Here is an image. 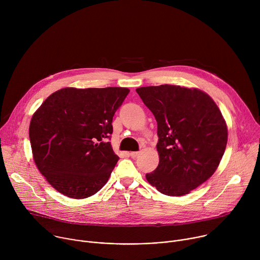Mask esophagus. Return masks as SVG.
<instances>
[{
	"instance_id": "34e87169",
	"label": "esophagus",
	"mask_w": 260,
	"mask_h": 260,
	"mask_svg": "<svg viewBox=\"0 0 260 260\" xmlns=\"http://www.w3.org/2000/svg\"><path fill=\"white\" fill-rule=\"evenodd\" d=\"M139 153H140L139 151H132V152L129 153V156L133 157V158H135V157H137V156L139 155Z\"/></svg>"
}]
</instances>
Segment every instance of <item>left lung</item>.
<instances>
[{
	"label": "left lung",
	"instance_id": "left-lung-1",
	"mask_svg": "<svg viewBox=\"0 0 260 260\" xmlns=\"http://www.w3.org/2000/svg\"><path fill=\"white\" fill-rule=\"evenodd\" d=\"M157 122L159 164L146 179L170 197L189 193L218 168L228 143L219 108L204 91L164 84L136 89Z\"/></svg>",
	"mask_w": 260,
	"mask_h": 260
}]
</instances>
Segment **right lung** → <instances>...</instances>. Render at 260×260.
I'll return each mask as SVG.
<instances>
[{
    "instance_id": "1",
    "label": "right lung",
    "mask_w": 260,
    "mask_h": 260,
    "mask_svg": "<svg viewBox=\"0 0 260 260\" xmlns=\"http://www.w3.org/2000/svg\"><path fill=\"white\" fill-rule=\"evenodd\" d=\"M129 89H59L36 111L29 141L37 168L58 192L85 199L103 188L119 157L108 142Z\"/></svg>"
}]
</instances>
